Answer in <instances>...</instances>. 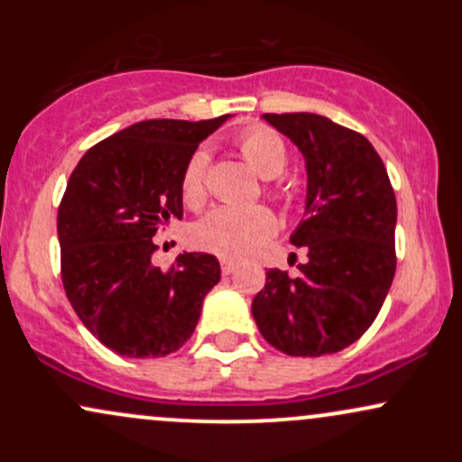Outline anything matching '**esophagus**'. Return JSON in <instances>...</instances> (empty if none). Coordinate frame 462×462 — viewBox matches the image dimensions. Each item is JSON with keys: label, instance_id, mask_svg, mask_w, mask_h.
<instances>
[{"label": "esophagus", "instance_id": "obj_1", "mask_svg": "<svg viewBox=\"0 0 462 462\" xmlns=\"http://www.w3.org/2000/svg\"><path fill=\"white\" fill-rule=\"evenodd\" d=\"M236 269V263L230 261V258H221V272H224L226 275L232 273Z\"/></svg>", "mask_w": 462, "mask_h": 462}]
</instances>
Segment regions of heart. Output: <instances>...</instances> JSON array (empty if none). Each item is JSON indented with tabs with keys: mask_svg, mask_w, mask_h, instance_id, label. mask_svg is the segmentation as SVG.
Instances as JSON below:
<instances>
[{
	"mask_svg": "<svg viewBox=\"0 0 462 462\" xmlns=\"http://www.w3.org/2000/svg\"><path fill=\"white\" fill-rule=\"evenodd\" d=\"M238 153L258 176L272 178L264 184V195L282 208H291L298 199V190L286 184L282 176L289 167L291 153L282 136L267 125H252L235 139ZM208 153L193 152L182 169L180 195L190 208H199L208 198ZM275 232V217L264 206H217L193 226L195 245L219 256L241 258L252 254Z\"/></svg>",
	"mask_w": 462,
	"mask_h": 462,
	"instance_id": "b5f03b06",
	"label": "heart"
}]
</instances>
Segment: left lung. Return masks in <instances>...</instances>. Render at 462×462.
<instances>
[{
	"label": "left lung",
	"instance_id": "1",
	"mask_svg": "<svg viewBox=\"0 0 462 462\" xmlns=\"http://www.w3.org/2000/svg\"><path fill=\"white\" fill-rule=\"evenodd\" d=\"M263 116L306 158V219L291 243L309 261L295 278L269 269L252 315L264 341L289 356L341 352L367 332L393 282L395 190L360 132L312 113Z\"/></svg>",
	"mask_w": 462,
	"mask_h": 462
}]
</instances>
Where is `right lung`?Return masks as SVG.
Listing matches in <instances>:
<instances>
[{
    "instance_id": "right-lung-1",
    "label": "right lung",
    "mask_w": 462,
    "mask_h": 462,
    "mask_svg": "<svg viewBox=\"0 0 462 462\" xmlns=\"http://www.w3.org/2000/svg\"><path fill=\"white\" fill-rule=\"evenodd\" d=\"M226 119L141 121L93 145L69 178L58 206L62 286L79 321L121 356L182 347L219 282L210 254L184 252L171 269L156 267L152 238L182 219L184 164Z\"/></svg>"
}]
</instances>
